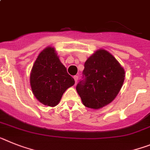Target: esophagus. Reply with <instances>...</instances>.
Returning <instances> with one entry per match:
<instances>
[{
  "label": "esophagus",
  "instance_id": "34e87169",
  "mask_svg": "<svg viewBox=\"0 0 150 150\" xmlns=\"http://www.w3.org/2000/svg\"><path fill=\"white\" fill-rule=\"evenodd\" d=\"M74 80H75V83H76L78 80V76H74Z\"/></svg>",
  "mask_w": 150,
  "mask_h": 150
}]
</instances>
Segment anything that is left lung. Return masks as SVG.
I'll list each match as a JSON object with an SVG mask.
<instances>
[{
	"instance_id": "1",
	"label": "left lung",
	"mask_w": 150,
	"mask_h": 150,
	"mask_svg": "<svg viewBox=\"0 0 150 150\" xmlns=\"http://www.w3.org/2000/svg\"><path fill=\"white\" fill-rule=\"evenodd\" d=\"M83 80L76 89L83 104L98 109L112 102L121 90L125 71L112 54L97 50L86 60L83 71Z\"/></svg>"
}]
</instances>
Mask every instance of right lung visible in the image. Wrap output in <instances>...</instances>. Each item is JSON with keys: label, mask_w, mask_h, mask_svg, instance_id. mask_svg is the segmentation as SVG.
<instances>
[{"label": "right lung", "mask_w": 150, "mask_h": 150, "mask_svg": "<svg viewBox=\"0 0 150 150\" xmlns=\"http://www.w3.org/2000/svg\"><path fill=\"white\" fill-rule=\"evenodd\" d=\"M75 83L52 47L38 54L30 74V85L35 98L45 105L56 106L63 94Z\"/></svg>", "instance_id": "obj_1"}]
</instances>
